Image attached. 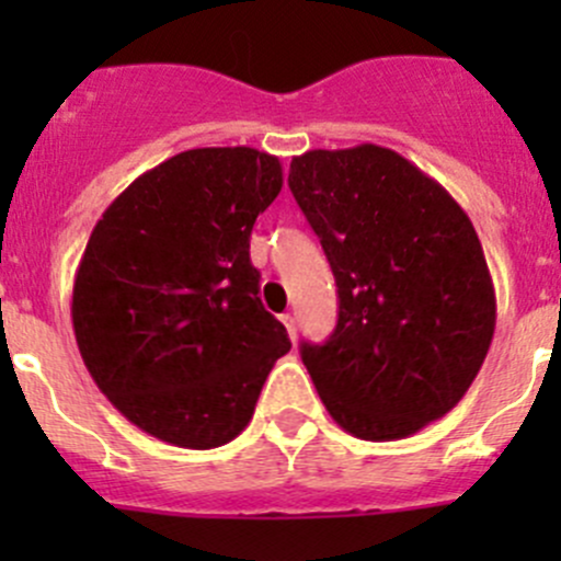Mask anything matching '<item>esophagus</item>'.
<instances>
[{
  "label": "esophagus",
  "mask_w": 561,
  "mask_h": 561,
  "mask_svg": "<svg viewBox=\"0 0 561 561\" xmlns=\"http://www.w3.org/2000/svg\"><path fill=\"white\" fill-rule=\"evenodd\" d=\"M282 322H285V328H287V333H290V339H296V331H298V328H296V317L287 312V314H282Z\"/></svg>",
  "instance_id": "34e87169"
}]
</instances>
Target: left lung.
<instances>
[{"label": "left lung", "instance_id": "obj_1", "mask_svg": "<svg viewBox=\"0 0 561 561\" xmlns=\"http://www.w3.org/2000/svg\"><path fill=\"white\" fill-rule=\"evenodd\" d=\"M293 197L339 287V320L301 342L322 404L353 437H410L461 401L496 325L472 222L443 184L375 144L293 157Z\"/></svg>", "mask_w": 561, "mask_h": 561}]
</instances>
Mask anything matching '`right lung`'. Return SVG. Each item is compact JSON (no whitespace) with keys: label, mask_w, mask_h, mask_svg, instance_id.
<instances>
[{"label":"right lung","mask_w":561,"mask_h":561,"mask_svg":"<svg viewBox=\"0 0 561 561\" xmlns=\"http://www.w3.org/2000/svg\"><path fill=\"white\" fill-rule=\"evenodd\" d=\"M279 190V157L190 149L138 175L89 236L72 285L78 350L111 404L162 443L239 437L290 350L249 260Z\"/></svg>","instance_id":"obj_1"}]
</instances>
